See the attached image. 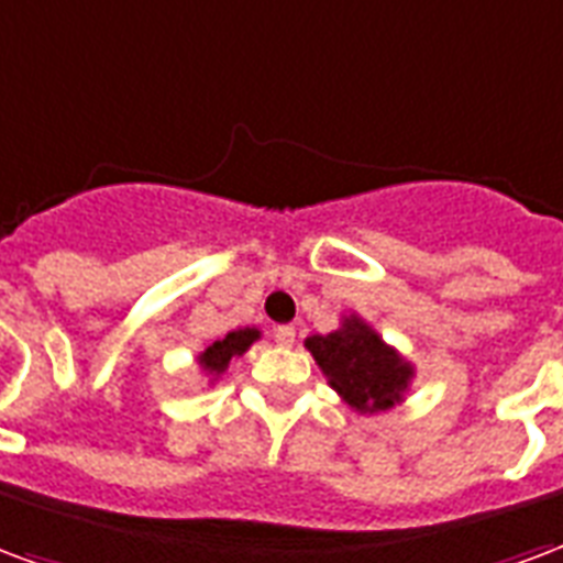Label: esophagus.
I'll use <instances>...</instances> for the list:
<instances>
[{"label": "esophagus", "instance_id": "1", "mask_svg": "<svg viewBox=\"0 0 563 563\" xmlns=\"http://www.w3.org/2000/svg\"><path fill=\"white\" fill-rule=\"evenodd\" d=\"M274 340H277L280 345H292L295 343L292 324H277V328H274Z\"/></svg>", "mask_w": 563, "mask_h": 563}]
</instances>
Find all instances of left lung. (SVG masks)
<instances>
[{"label": "left lung", "mask_w": 563, "mask_h": 563, "mask_svg": "<svg viewBox=\"0 0 563 563\" xmlns=\"http://www.w3.org/2000/svg\"><path fill=\"white\" fill-rule=\"evenodd\" d=\"M303 345L322 366L331 387L361 415L394 409L415 376V366L357 316L343 319L331 334L307 336Z\"/></svg>", "instance_id": "left-lung-1"}]
</instances>
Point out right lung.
Listing matches in <instances>:
<instances>
[{
	"label": "right lung",
	"instance_id": "1",
	"mask_svg": "<svg viewBox=\"0 0 563 563\" xmlns=\"http://www.w3.org/2000/svg\"><path fill=\"white\" fill-rule=\"evenodd\" d=\"M256 340H260V331H256V328H239V331H229L223 340H214V343L208 345L206 352H199L197 361L199 366H202V373L211 378H218L220 373H227L229 361L244 355Z\"/></svg>",
	"mask_w": 563,
	"mask_h": 563
}]
</instances>
